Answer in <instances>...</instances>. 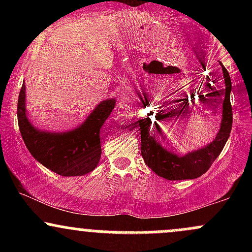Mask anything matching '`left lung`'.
<instances>
[{
	"mask_svg": "<svg viewBox=\"0 0 252 252\" xmlns=\"http://www.w3.org/2000/svg\"><path fill=\"white\" fill-rule=\"evenodd\" d=\"M219 63L221 66L225 89L219 91L222 96L221 123L212 142L202 148L179 155L173 150L166 148L163 144L164 142H168V137H167L166 122L164 121L162 123V121L169 114H161L162 111H160L154 123L150 120L149 114L146 118L137 121V126L140 128L138 130L141 131V153L144 162L161 178L167 180H186V179H196L205 174L213 161L220 154L225 143L230 137L231 128H232V108L230 100L232 85L227 70L220 62ZM141 103L146 108L150 104V98L148 96H144V98L141 97ZM150 114L153 115V112L150 111Z\"/></svg>",
	"mask_w": 252,
	"mask_h": 252,
	"instance_id": "obj_1",
	"label": "left lung"
}]
</instances>
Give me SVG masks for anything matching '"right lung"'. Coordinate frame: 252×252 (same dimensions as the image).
Returning <instances> with one entry per match:
<instances>
[{"instance_id": "1", "label": "right lung", "mask_w": 252, "mask_h": 252, "mask_svg": "<svg viewBox=\"0 0 252 252\" xmlns=\"http://www.w3.org/2000/svg\"><path fill=\"white\" fill-rule=\"evenodd\" d=\"M116 99L102 100L82 124L68 131H47L34 126L27 116L26 85L17 102V122L22 140L34 158L63 176H80L92 172L102 155L99 132Z\"/></svg>"}]
</instances>
